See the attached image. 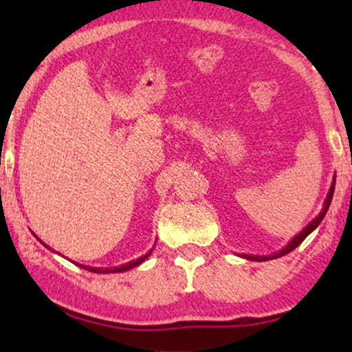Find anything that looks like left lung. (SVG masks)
Wrapping results in <instances>:
<instances>
[{"label":"left lung","instance_id":"1","mask_svg":"<svg viewBox=\"0 0 352 352\" xmlns=\"http://www.w3.org/2000/svg\"><path fill=\"white\" fill-rule=\"evenodd\" d=\"M334 185H336V175H334L333 184H331V188H329L328 195H326V200H324V204H322V208H321V212H319V215L314 218V220H311L309 223L306 225V227L302 228L296 236H293L292 241H288V245L283 246L280 252H276V253H273V254H268V256H266V254H265V256H258V254H241V256L246 258V260H252V261H266V260H274V258L285 256V254H288L289 252H293V250L296 248V246H300L301 241L305 240V238L308 236L311 232H314V230L319 227V223H321V221H322V218H324L326 212H328V208H329V205H331V200H333Z\"/></svg>","mask_w":352,"mask_h":352}]
</instances>
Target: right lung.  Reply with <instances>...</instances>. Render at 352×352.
Segmentation results:
<instances>
[{"instance_id": "right-lung-1", "label": "right lung", "mask_w": 352, "mask_h": 352, "mask_svg": "<svg viewBox=\"0 0 352 352\" xmlns=\"http://www.w3.org/2000/svg\"><path fill=\"white\" fill-rule=\"evenodd\" d=\"M36 238H38V236H36ZM38 240H39V238H38ZM39 241H41V240H39ZM41 243L46 246V248H50V246L44 243V241H41ZM151 253H152V250L148 253L142 254V256H139V258H135V260L129 261V263H124V265H119V266H112V268H98V266H87V265H79V263H76V265L80 266V268L87 270V272H92V273H122V272H127V270L135 268V266H139L140 263H144V261L147 260L148 256H151Z\"/></svg>"}]
</instances>
